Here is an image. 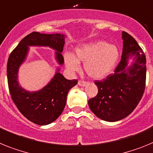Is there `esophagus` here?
<instances>
[{
  "instance_id": "1",
  "label": "esophagus",
  "mask_w": 153,
  "mask_h": 153,
  "mask_svg": "<svg viewBox=\"0 0 153 153\" xmlns=\"http://www.w3.org/2000/svg\"><path fill=\"white\" fill-rule=\"evenodd\" d=\"M78 85L79 86H82V87H84V86H86L88 85V82H85V81H78Z\"/></svg>"
}]
</instances>
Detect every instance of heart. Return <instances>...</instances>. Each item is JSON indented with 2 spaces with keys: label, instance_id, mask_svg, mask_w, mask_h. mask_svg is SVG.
Returning <instances> with one entry per match:
<instances>
[{
  "label": "heart",
  "instance_id": "obj_1",
  "mask_svg": "<svg viewBox=\"0 0 153 153\" xmlns=\"http://www.w3.org/2000/svg\"><path fill=\"white\" fill-rule=\"evenodd\" d=\"M119 58V49L105 41H95L78 45L74 54H64L66 67L71 71L80 69V62L84 63L87 75L93 79H102L113 71Z\"/></svg>",
  "mask_w": 153,
  "mask_h": 153
}]
</instances>
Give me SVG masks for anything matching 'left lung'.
Listing matches in <instances>:
<instances>
[{
    "label": "left lung",
    "instance_id": "obj_1",
    "mask_svg": "<svg viewBox=\"0 0 153 153\" xmlns=\"http://www.w3.org/2000/svg\"><path fill=\"white\" fill-rule=\"evenodd\" d=\"M122 58L115 72L102 81H95L98 94L88 106L98 118L116 122L131 114L143 97L146 85V59L135 39L123 31ZM130 59L133 62L128 64Z\"/></svg>",
    "mask_w": 153,
    "mask_h": 153
}]
</instances>
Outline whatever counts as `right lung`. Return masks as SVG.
Instances as JSON below:
<instances>
[{
    "label": "right lung",
    "mask_w": 153,
    "mask_h": 153,
    "mask_svg": "<svg viewBox=\"0 0 153 153\" xmlns=\"http://www.w3.org/2000/svg\"><path fill=\"white\" fill-rule=\"evenodd\" d=\"M66 36L62 34H41L32 32L21 40L10 53L7 65V82L13 102L22 115L39 126L51 124L62 113L67 102V95L78 80L66 79L56 69L54 77L38 91L25 90L18 82V71L26 60L29 47H48L56 51L55 58L59 66L63 65L62 51Z\"/></svg>",
    "instance_id": "add662e5"
}]
</instances>
